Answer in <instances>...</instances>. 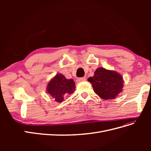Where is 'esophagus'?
<instances>
[{"mask_svg": "<svg viewBox=\"0 0 151 151\" xmlns=\"http://www.w3.org/2000/svg\"><path fill=\"white\" fill-rule=\"evenodd\" d=\"M86 80V79L85 77H81V78H78L77 79V82L78 83H80V82H83V81H85Z\"/></svg>", "mask_w": 151, "mask_h": 151, "instance_id": "1", "label": "esophagus"}]
</instances>
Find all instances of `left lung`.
Listing matches in <instances>:
<instances>
[{
    "label": "left lung",
    "instance_id": "left-lung-1",
    "mask_svg": "<svg viewBox=\"0 0 151 151\" xmlns=\"http://www.w3.org/2000/svg\"><path fill=\"white\" fill-rule=\"evenodd\" d=\"M88 81L92 84L95 93L104 99H115L122 91L123 80L122 76L115 71L98 68L93 77Z\"/></svg>",
    "mask_w": 151,
    "mask_h": 151
}]
</instances>
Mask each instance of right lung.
<instances>
[{"instance_id":"obj_1","label":"right lung","mask_w":151,"mask_h":151,"mask_svg":"<svg viewBox=\"0 0 151 151\" xmlns=\"http://www.w3.org/2000/svg\"><path fill=\"white\" fill-rule=\"evenodd\" d=\"M75 89L74 81L67 79L63 75L57 74L48 83L47 92L55 99V101L61 103L65 96L74 92Z\"/></svg>"}]
</instances>
